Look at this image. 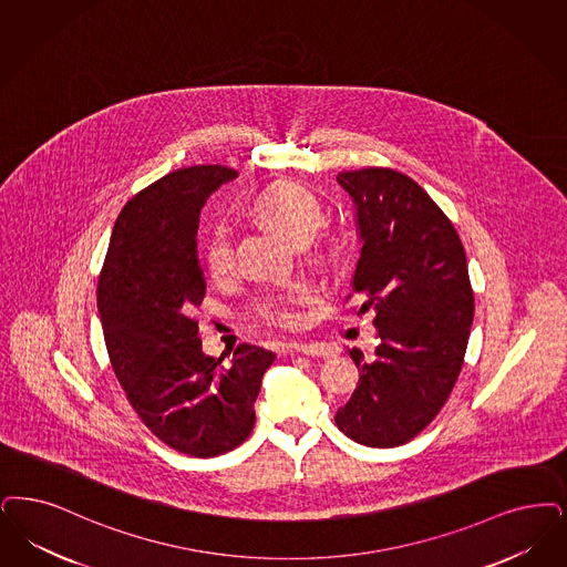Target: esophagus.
I'll return each instance as SVG.
<instances>
[{"label":"esophagus","instance_id":"obj_1","mask_svg":"<svg viewBox=\"0 0 567 567\" xmlns=\"http://www.w3.org/2000/svg\"><path fill=\"white\" fill-rule=\"evenodd\" d=\"M293 352L306 354V357H320V359H329L333 357V348L322 343V341H310V343H293Z\"/></svg>","mask_w":567,"mask_h":567}]
</instances>
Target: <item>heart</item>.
I'll list each match as a JSON object with an SVG mask.
<instances>
[{
    "mask_svg": "<svg viewBox=\"0 0 567 567\" xmlns=\"http://www.w3.org/2000/svg\"><path fill=\"white\" fill-rule=\"evenodd\" d=\"M252 210L276 227L289 240H310L322 226V206L317 196L293 182L274 183L264 189L252 204ZM204 264L213 278H224L234 270V245L226 226H215L208 231L204 243ZM315 297V291L306 285L293 287L285 293L266 297L259 306L261 317L278 324H295L299 320L297 306Z\"/></svg>",
    "mask_w": 567,
    "mask_h": 567,
    "instance_id": "heart-1",
    "label": "heart"
}]
</instances>
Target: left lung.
<instances>
[{"label":"left lung","instance_id":"obj_1","mask_svg":"<svg viewBox=\"0 0 567 567\" xmlns=\"http://www.w3.org/2000/svg\"><path fill=\"white\" fill-rule=\"evenodd\" d=\"M357 206L363 243L352 293L375 310L380 343L336 424L367 447H399L424 431L452 394L475 317L466 252L447 215L408 175H338Z\"/></svg>","mask_w":567,"mask_h":567}]
</instances>
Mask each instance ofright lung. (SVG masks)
<instances>
[{"instance_id": "obj_1", "label": "right lung", "mask_w": 567, "mask_h": 567, "mask_svg": "<svg viewBox=\"0 0 567 567\" xmlns=\"http://www.w3.org/2000/svg\"><path fill=\"white\" fill-rule=\"evenodd\" d=\"M200 164L168 173L122 208L96 303L115 378L141 422L175 452L213 457L255 426L252 403L274 352L240 343L231 364L203 352L194 308L206 293L198 221L206 198L236 179Z\"/></svg>"}]
</instances>
